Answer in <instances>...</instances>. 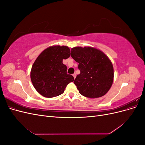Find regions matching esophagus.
Segmentation results:
<instances>
[{"label":"esophagus","mask_w":145,"mask_h":145,"mask_svg":"<svg viewBox=\"0 0 145 145\" xmlns=\"http://www.w3.org/2000/svg\"><path fill=\"white\" fill-rule=\"evenodd\" d=\"M72 76H73V77H74V78H75L76 77V73H74V74H72Z\"/></svg>","instance_id":"1"}]
</instances>
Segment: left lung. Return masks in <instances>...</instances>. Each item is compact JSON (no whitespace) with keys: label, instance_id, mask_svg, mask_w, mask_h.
Segmentation results:
<instances>
[{"label":"left lung","instance_id":"1","mask_svg":"<svg viewBox=\"0 0 145 145\" xmlns=\"http://www.w3.org/2000/svg\"><path fill=\"white\" fill-rule=\"evenodd\" d=\"M71 56L78 63L80 74L74 83L80 94L89 98H99L107 93L113 82L111 62L103 52L91 47H74Z\"/></svg>","mask_w":145,"mask_h":145}]
</instances>
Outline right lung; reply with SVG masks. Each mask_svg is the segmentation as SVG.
<instances>
[{"label": "right lung", "instance_id": "1", "mask_svg": "<svg viewBox=\"0 0 145 145\" xmlns=\"http://www.w3.org/2000/svg\"><path fill=\"white\" fill-rule=\"evenodd\" d=\"M70 56V50L66 46L46 48L35 60L31 71V79L35 89L43 97L51 98L63 93L68 83L74 81L67 74L63 60Z\"/></svg>", "mask_w": 145, "mask_h": 145}]
</instances>
